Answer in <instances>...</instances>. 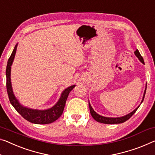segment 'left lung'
<instances>
[{
	"label": "left lung",
	"instance_id": "obj_1",
	"mask_svg": "<svg viewBox=\"0 0 155 155\" xmlns=\"http://www.w3.org/2000/svg\"><path fill=\"white\" fill-rule=\"evenodd\" d=\"M134 54L137 57V58L139 59V61H141V63L144 64L143 59L142 56L141 55V54H140L139 51H138L137 49L134 51ZM146 88H147V84H146V89H145L143 96V98H142V101L141 102V104L142 103L143 101L145 94H146ZM89 109H90V113H91V116L93 118H94V120H96V121H97V122L104 123V124H118V123H124V122H125L126 120H127L128 119H129L131 117V116H132L133 114H134L136 112V111L137 110L138 108L139 107L140 105L138 106L137 107L134 109V110H133L132 112H130V114H127V115L121 116V117H116V118L105 117V116H101V115H100V114H97L96 111H94V109L92 108V107L91 105V104H90L89 101Z\"/></svg>",
	"mask_w": 155,
	"mask_h": 155
}]
</instances>
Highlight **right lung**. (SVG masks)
Listing matches in <instances>:
<instances>
[{
  "mask_svg": "<svg viewBox=\"0 0 155 155\" xmlns=\"http://www.w3.org/2000/svg\"><path fill=\"white\" fill-rule=\"evenodd\" d=\"M17 46L18 44H16L10 58L8 59L6 68L7 91H8L10 103L18 111V114H20L25 120L30 123H35V124H48V123H53L61 116L68 94L75 87V85H71L64 89L61 93L59 101L51 108L46 109H35L23 106L20 103L14 95L11 82V66L12 65L14 57H15Z\"/></svg>",
  "mask_w": 155,
  "mask_h": 155,
  "instance_id": "1",
  "label": "right lung"
}]
</instances>
